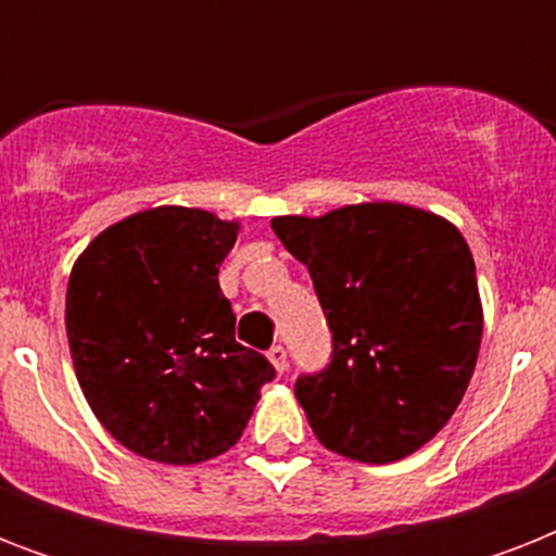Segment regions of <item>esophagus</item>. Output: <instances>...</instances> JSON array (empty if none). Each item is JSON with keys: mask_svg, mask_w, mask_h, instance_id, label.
Wrapping results in <instances>:
<instances>
[{"mask_svg": "<svg viewBox=\"0 0 556 556\" xmlns=\"http://www.w3.org/2000/svg\"><path fill=\"white\" fill-rule=\"evenodd\" d=\"M268 361L274 364V369H277L279 375L288 369V355H286V349H282V346H270L268 349Z\"/></svg>", "mask_w": 556, "mask_h": 556, "instance_id": "34e87169", "label": "esophagus"}]
</instances>
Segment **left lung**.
<instances>
[{"instance_id":"left-lung-1","label":"left lung","mask_w":556,"mask_h":556,"mask_svg":"<svg viewBox=\"0 0 556 556\" xmlns=\"http://www.w3.org/2000/svg\"><path fill=\"white\" fill-rule=\"evenodd\" d=\"M312 274L329 369L296 380L323 447L364 465L413 456L453 418L482 346L473 253L447 218L397 201L270 218Z\"/></svg>"}]
</instances>
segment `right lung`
<instances>
[{
	"instance_id": "1",
	"label": "right lung",
	"mask_w": 556,
	"mask_h": 556,
	"mask_svg": "<svg viewBox=\"0 0 556 556\" xmlns=\"http://www.w3.org/2000/svg\"><path fill=\"white\" fill-rule=\"evenodd\" d=\"M239 222L199 207H150L109 225L77 256L65 334L91 413L138 456L201 465L233 447L274 380L236 343L218 265Z\"/></svg>"
}]
</instances>
